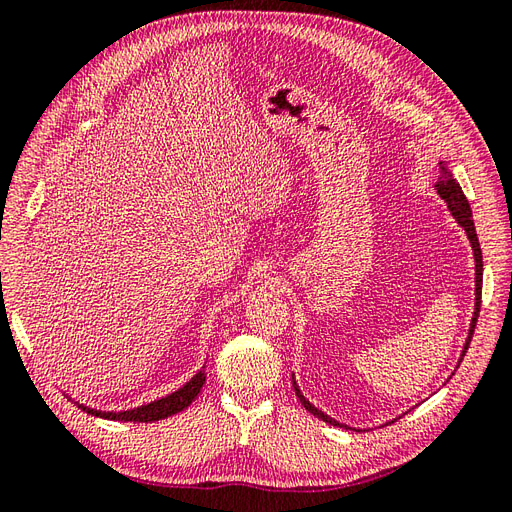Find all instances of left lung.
Returning <instances> with one entry per match:
<instances>
[{
  "label": "left lung",
  "instance_id": "obj_1",
  "mask_svg": "<svg viewBox=\"0 0 512 512\" xmlns=\"http://www.w3.org/2000/svg\"><path fill=\"white\" fill-rule=\"evenodd\" d=\"M436 190L438 194L446 200L448 203V209H451V213L455 215V220L463 226V230L468 232V239L472 243V250H474V260H476V312H474V318H472V327H470V337L466 342V348H463V354L468 352V346L472 342V335H474V329H476V320H478V312H480V294H483V252H480V243H478V237H476V228H474V220H472V209L468 205V198L466 194H463L461 185L457 183V179L453 177L451 170H448L442 162H440V179L436 183ZM461 354V359H463ZM294 384V382H292ZM294 391H297V397L301 399V404L305 406L307 412H312L314 416L322 418V421H327L331 425H339L337 421H333V418H329L327 414H322L320 410H316L309 401L301 395V391L297 389V384H294Z\"/></svg>",
  "mask_w": 512,
  "mask_h": 512
}]
</instances>
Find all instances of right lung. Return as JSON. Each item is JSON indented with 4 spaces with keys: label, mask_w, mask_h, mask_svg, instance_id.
I'll return each instance as SVG.
<instances>
[{
    "label": "right lung",
    "mask_w": 512,
    "mask_h": 512,
    "mask_svg": "<svg viewBox=\"0 0 512 512\" xmlns=\"http://www.w3.org/2000/svg\"><path fill=\"white\" fill-rule=\"evenodd\" d=\"M207 376H205V369H200L198 374L183 386V389L175 391L173 395H168L164 399L153 401L149 406L143 408H136V410H126V412H98V410H91L81 406L85 412L89 414H96L100 418H108V421H123V423H151V421H162V418L173 416L181 410L188 408L192 401L196 399V395L203 389Z\"/></svg>",
    "instance_id": "add662e5"
}]
</instances>
